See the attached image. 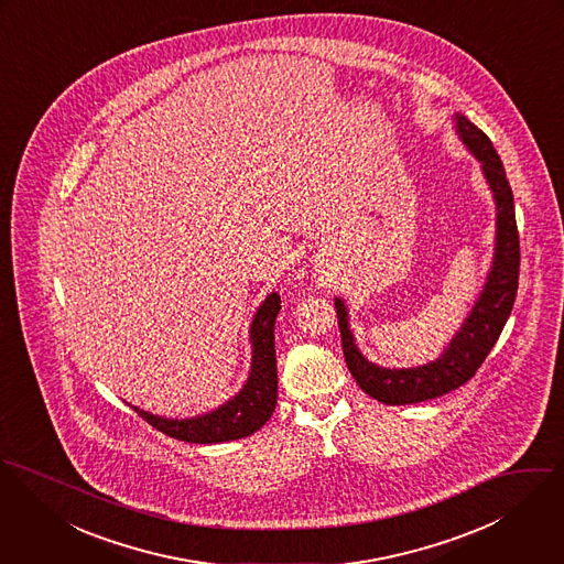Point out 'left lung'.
<instances>
[{
	"label": "left lung",
	"mask_w": 564,
	"mask_h": 564,
	"mask_svg": "<svg viewBox=\"0 0 564 564\" xmlns=\"http://www.w3.org/2000/svg\"><path fill=\"white\" fill-rule=\"evenodd\" d=\"M456 129L463 142L474 151V155L482 162L485 177L494 189L498 203V245L496 259L489 272L487 285L456 333L445 352L437 361L409 368V370H387L370 364L355 346L352 333L348 328V313L339 299H335L337 324L341 333V348L346 357V366L355 376L357 384L382 404H413L426 402L449 393L465 384L478 372L491 348L500 337L501 328L512 312L517 288H519V231L514 220V203L512 189L506 180V171L498 151L489 135L467 121L465 117H456Z\"/></svg>",
	"instance_id": "obj_1"
}]
</instances>
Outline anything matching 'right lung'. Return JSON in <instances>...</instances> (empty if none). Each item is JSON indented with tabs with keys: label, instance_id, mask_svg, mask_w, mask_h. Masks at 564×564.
Here are the masks:
<instances>
[{
	"label": "right lung",
	"instance_id": "1",
	"mask_svg": "<svg viewBox=\"0 0 564 564\" xmlns=\"http://www.w3.org/2000/svg\"><path fill=\"white\" fill-rule=\"evenodd\" d=\"M281 310V296L272 292L254 313L251 324L252 366L245 389L212 413L192 420H166L133 411L153 429L169 437L188 443H223L249 437L259 431L276 406V352H274V319Z\"/></svg>",
	"mask_w": 564,
	"mask_h": 564
}]
</instances>
